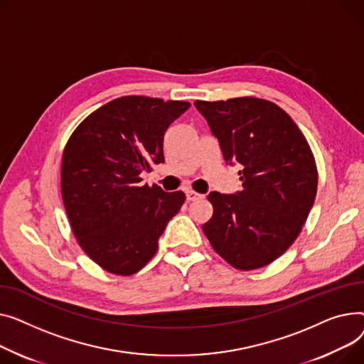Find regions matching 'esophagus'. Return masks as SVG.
<instances>
[{"label": "esophagus", "instance_id": "34e87169", "mask_svg": "<svg viewBox=\"0 0 364 364\" xmlns=\"http://www.w3.org/2000/svg\"><path fill=\"white\" fill-rule=\"evenodd\" d=\"M203 197H204V196L198 194V192L192 191V189H188V191H186V200H188V201H196V200L203 198Z\"/></svg>", "mask_w": 364, "mask_h": 364}]
</instances>
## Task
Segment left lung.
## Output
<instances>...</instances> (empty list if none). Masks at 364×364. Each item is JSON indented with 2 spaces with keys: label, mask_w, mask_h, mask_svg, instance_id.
<instances>
[{
  "label": "left lung",
  "mask_w": 364,
  "mask_h": 364,
  "mask_svg": "<svg viewBox=\"0 0 364 364\" xmlns=\"http://www.w3.org/2000/svg\"><path fill=\"white\" fill-rule=\"evenodd\" d=\"M228 164L241 166L242 191L208 201L203 230L215 251L240 270L260 269L296 240L317 192L310 145L294 120L267 100L196 101Z\"/></svg>",
  "instance_id": "obj_1"
}]
</instances>
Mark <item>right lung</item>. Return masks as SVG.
<instances>
[{"label": "right lung", "instance_id": "obj_1", "mask_svg": "<svg viewBox=\"0 0 364 364\" xmlns=\"http://www.w3.org/2000/svg\"><path fill=\"white\" fill-rule=\"evenodd\" d=\"M189 107L186 101L120 97L91 113L64 146V208L79 245L104 270L122 276L141 270L181 210L182 191L148 186L141 175L164 163V134Z\"/></svg>", "mask_w": 364, "mask_h": 364}]
</instances>
